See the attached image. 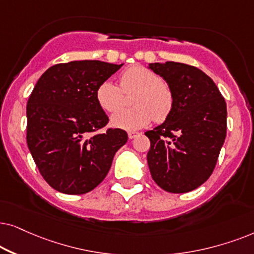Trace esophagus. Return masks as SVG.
<instances>
[{
  "label": "esophagus",
  "mask_w": 254,
  "mask_h": 254,
  "mask_svg": "<svg viewBox=\"0 0 254 254\" xmlns=\"http://www.w3.org/2000/svg\"><path fill=\"white\" fill-rule=\"evenodd\" d=\"M138 134H139L138 132H134V131H130V132L127 133V136H129L130 139H133V138H136Z\"/></svg>",
  "instance_id": "esophagus-1"
}]
</instances>
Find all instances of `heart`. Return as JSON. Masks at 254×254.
I'll return each instance as SVG.
<instances>
[{
  "mask_svg": "<svg viewBox=\"0 0 254 254\" xmlns=\"http://www.w3.org/2000/svg\"><path fill=\"white\" fill-rule=\"evenodd\" d=\"M134 93L130 110H117L124 104V93ZM96 100L107 113H114L111 124L120 129L134 131L146 127L152 121H166L174 108L173 88L157 73L140 65L125 68L120 75V86L104 81L96 90Z\"/></svg>",
  "mask_w": 254,
  "mask_h": 254,
  "instance_id": "1",
  "label": "heart"
}]
</instances>
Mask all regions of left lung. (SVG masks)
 I'll return each mask as SVG.
<instances>
[{
    "label": "left lung",
    "mask_w": 254,
    "mask_h": 254,
    "mask_svg": "<svg viewBox=\"0 0 254 254\" xmlns=\"http://www.w3.org/2000/svg\"><path fill=\"white\" fill-rule=\"evenodd\" d=\"M148 67L171 84L175 96L170 117L145 132L152 179L168 192L191 191L215 170L226 136L225 100L197 67L174 62Z\"/></svg>",
    "instance_id": "8db88e82"
}]
</instances>
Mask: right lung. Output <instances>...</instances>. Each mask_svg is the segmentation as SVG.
<instances>
[{
	"label": "right lung",
	"instance_id": "1",
	"mask_svg": "<svg viewBox=\"0 0 254 254\" xmlns=\"http://www.w3.org/2000/svg\"><path fill=\"white\" fill-rule=\"evenodd\" d=\"M121 67L99 60L57 64L33 88L26 106V141L44 180L56 190H93L127 141L124 130L102 131L109 117L96 100L100 84Z\"/></svg>",
	"mask_w": 254,
	"mask_h": 254
}]
</instances>
